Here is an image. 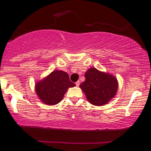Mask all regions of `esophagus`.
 <instances>
[{
    "label": "esophagus",
    "mask_w": 151,
    "mask_h": 151,
    "mask_svg": "<svg viewBox=\"0 0 151 151\" xmlns=\"http://www.w3.org/2000/svg\"><path fill=\"white\" fill-rule=\"evenodd\" d=\"M75 84H76V86H79L80 85V81H77L75 83Z\"/></svg>",
    "instance_id": "esophagus-1"
}]
</instances>
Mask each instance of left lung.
<instances>
[{
	"label": "left lung",
	"instance_id": "1",
	"mask_svg": "<svg viewBox=\"0 0 151 151\" xmlns=\"http://www.w3.org/2000/svg\"><path fill=\"white\" fill-rule=\"evenodd\" d=\"M85 81L79 87L91 104L102 106L114 98L118 91L117 79L109 73L91 68L86 72Z\"/></svg>",
	"mask_w": 151,
	"mask_h": 151
}]
</instances>
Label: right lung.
Segmentation results:
<instances>
[{
  "mask_svg": "<svg viewBox=\"0 0 151 151\" xmlns=\"http://www.w3.org/2000/svg\"><path fill=\"white\" fill-rule=\"evenodd\" d=\"M69 75L61 70H55L35 83L36 94L40 100L48 105H55L63 100L69 88L75 86Z\"/></svg>",
  "mask_w": 151,
  "mask_h": 151,
  "instance_id": "1",
  "label": "right lung"
}]
</instances>
